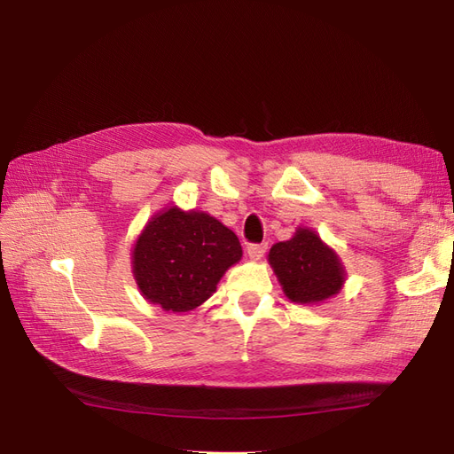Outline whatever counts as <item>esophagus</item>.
Wrapping results in <instances>:
<instances>
[{"label":"esophagus","instance_id":"esophagus-1","mask_svg":"<svg viewBox=\"0 0 454 454\" xmlns=\"http://www.w3.org/2000/svg\"><path fill=\"white\" fill-rule=\"evenodd\" d=\"M246 252H248L250 259H261L265 255L267 252V244H248V248H246Z\"/></svg>","mask_w":454,"mask_h":454}]
</instances>
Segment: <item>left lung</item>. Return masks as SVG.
I'll return each instance as SVG.
<instances>
[{"instance_id":"obj_1","label":"left lung","mask_w":454,"mask_h":454,"mask_svg":"<svg viewBox=\"0 0 454 454\" xmlns=\"http://www.w3.org/2000/svg\"><path fill=\"white\" fill-rule=\"evenodd\" d=\"M269 261L284 294L295 303H318L339 294L345 282L337 255L309 229H299L292 240L274 244Z\"/></svg>"}]
</instances>
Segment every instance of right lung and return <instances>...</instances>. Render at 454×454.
<instances>
[{"instance_id":"obj_1","label":"right lung","mask_w":454,"mask_h":454,"mask_svg":"<svg viewBox=\"0 0 454 454\" xmlns=\"http://www.w3.org/2000/svg\"><path fill=\"white\" fill-rule=\"evenodd\" d=\"M242 257L239 237L202 212L170 208L151 219L134 248V278L149 303L187 312L212 297Z\"/></svg>"}]
</instances>
